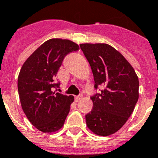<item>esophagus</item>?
Here are the masks:
<instances>
[{
  "mask_svg": "<svg viewBox=\"0 0 158 158\" xmlns=\"http://www.w3.org/2000/svg\"><path fill=\"white\" fill-rule=\"evenodd\" d=\"M81 98H82V94H79V95L77 96H75V101H76V102H79Z\"/></svg>",
  "mask_w": 158,
  "mask_h": 158,
  "instance_id": "esophagus-1",
  "label": "esophagus"
}]
</instances>
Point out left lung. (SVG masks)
<instances>
[{
	"label": "left lung",
	"mask_w": 158,
	"mask_h": 158,
	"mask_svg": "<svg viewBox=\"0 0 158 158\" xmlns=\"http://www.w3.org/2000/svg\"><path fill=\"white\" fill-rule=\"evenodd\" d=\"M91 66L94 88L100 94L91 98L93 109L85 115L87 127L98 136H109L123 127L139 98V80L130 63L106 43L80 44Z\"/></svg>",
	"instance_id": "obj_1"
}]
</instances>
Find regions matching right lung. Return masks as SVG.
I'll return each instance as SVG.
<instances>
[{
    "label": "right lung",
    "mask_w": 158,
    "mask_h": 158,
    "mask_svg": "<svg viewBox=\"0 0 158 158\" xmlns=\"http://www.w3.org/2000/svg\"><path fill=\"white\" fill-rule=\"evenodd\" d=\"M79 49L73 42L51 39L26 60L18 78L22 108L30 123L40 131L52 133L63 127L73 96L52 91L60 87L54 78L68 53Z\"/></svg>",
    "instance_id": "add662e5"
}]
</instances>
